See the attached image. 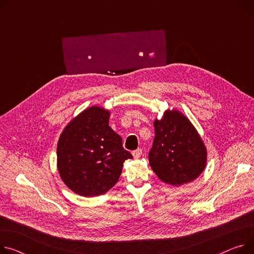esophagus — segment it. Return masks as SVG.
<instances>
[{
    "label": "esophagus",
    "mask_w": 254,
    "mask_h": 254,
    "mask_svg": "<svg viewBox=\"0 0 254 254\" xmlns=\"http://www.w3.org/2000/svg\"><path fill=\"white\" fill-rule=\"evenodd\" d=\"M141 154H142V150H141L140 148H137V149H135V150L132 151V155H133V157H134L135 159L140 158Z\"/></svg>",
    "instance_id": "34e87169"
}]
</instances>
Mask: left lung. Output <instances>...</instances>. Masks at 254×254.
Masks as SVG:
<instances>
[{"mask_svg":"<svg viewBox=\"0 0 254 254\" xmlns=\"http://www.w3.org/2000/svg\"><path fill=\"white\" fill-rule=\"evenodd\" d=\"M149 165L165 183L180 186L196 179L206 165V148L196 129L177 110L155 119Z\"/></svg>","mask_w":254,"mask_h":254,"instance_id":"8db88e82","label":"left lung"}]
</instances>
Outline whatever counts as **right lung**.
<instances>
[{"mask_svg": "<svg viewBox=\"0 0 254 254\" xmlns=\"http://www.w3.org/2000/svg\"><path fill=\"white\" fill-rule=\"evenodd\" d=\"M110 112L90 107L69 122L57 146V166L61 179L85 197L102 195L119 180L123 164L132 154L110 126Z\"/></svg>", "mask_w": 254, "mask_h": 254, "instance_id": "obj_1", "label": "right lung"}]
</instances>
